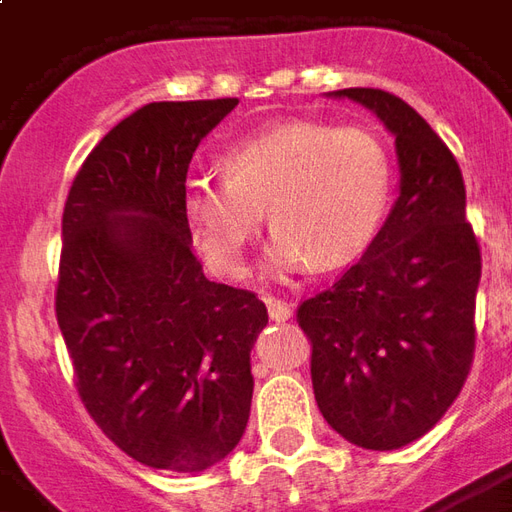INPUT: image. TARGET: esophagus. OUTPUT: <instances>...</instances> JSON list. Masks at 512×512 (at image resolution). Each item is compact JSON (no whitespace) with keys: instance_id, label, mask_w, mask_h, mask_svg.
<instances>
[{"instance_id":"1","label":"esophagus","mask_w":512,"mask_h":512,"mask_svg":"<svg viewBox=\"0 0 512 512\" xmlns=\"http://www.w3.org/2000/svg\"><path fill=\"white\" fill-rule=\"evenodd\" d=\"M266 307H268V318H271V321L282 323V321H290V318H293V307H290L288 301L268 296Z\"/></svg>"}]
</instances>
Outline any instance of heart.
<instances>
[{"instance_id": "obj_1", "label": "heart", "mask_w": 512, "mask_h": 512, "mask_svg": "<svg viewBox=\"0 0 512 512\" xmlns=\"http://www.w3.org/2000/svg\"><path fill=\"white\" fill-rule=\"evenodd\" d=\"M224 180L194 178L180 213L202 260L241 277L263 211L274 230L263 271L282 279L307 266H351L384 222L392 164L376 134L326 123H282L224 150Z\"/></svg>"}]
</instances>
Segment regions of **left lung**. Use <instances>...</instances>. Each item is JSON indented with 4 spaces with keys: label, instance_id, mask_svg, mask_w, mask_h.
Masks as SVG:
<instances>
[{
    "label": "left lung",
    "instance_id": "8db88e82",
    "mask_svg": "<svg viewBox=\"0 0 512 512\" xmlns=\"http://www.w3.org/2000/svg\"><path fill=\"white\" fill-rule=\"evenodd\" d=\"M362 104L395 136L397 200L362 260L299 307L323 419L365 450H400L452 406L474 354L480 246L458 161L397 95L326 93Z\"/></svg>",
    "mask_w": 512,
    "mask_h": 512
}]
</instances>
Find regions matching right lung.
<instances>
[{
	"label": "right lung",
	"mask_w": 512,
	"mask_h": 512,
	"mask_svg": "<svg viewBox=\"0 0 512 512\" xmlns=\"http://www.w3.org/2000/svg\"><path fill=\"white\" fill-rule=\"evenodd\" d=\"M238 98L158 101L95 145L62 213L57 323L90 417L134 461L205 472L241 441L266 304L202 274L191 156Z\"/></svg>",
	"instance_id": "add662e5"
}]
</instances>
